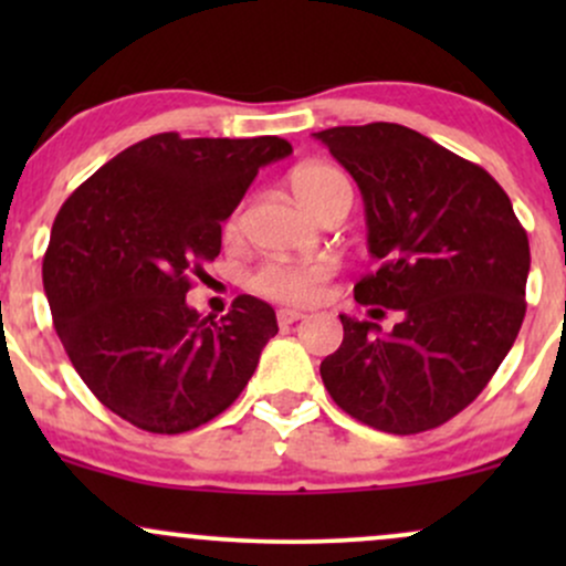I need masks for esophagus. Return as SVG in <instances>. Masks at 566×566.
I'll return each instance as SVG.
<instances>
[{"label":"esophagus","instance_id":"obj_1","mask_svg":"<svg viewBox=\"0 0 566 566\" xmlns=\"http://www.w3.org/2000/svg\"><path fill=\"white\" fill-rule=\"evenodd\" d=\"M305 314H301V311H295V308H279L276 311V322L282 324V327H290V324H295V322H301Z\"/></svg>","mask_w":566,"mask_h":566}]
</instances>
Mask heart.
<instances>
[{"label": "heart", "mask_w": 566, "mask_h": 566, "mask_svg": "<svg viewBox=\"0 0 566 566\" xmlns=\"http://www.w3.org/2000/svg\"><path fill=\"white\" fill-rule=\"evenodd\" d=\"M290 188L295 199L308 212L322 218V212L337 199L348 197L350 184L337 167L324 161H308L301 165L290 178ZM244 229V207H237L226 220V237L237 239ZM335 274L333 263L327 261H271L261 265L250 279L258 295L274 303L287 305H311L322 297L324 284Z\"/></svg>", "instance_id": "obj_1"}]
</instances>
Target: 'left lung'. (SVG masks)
<instances>
[{
    "mask_svg": "<svg viewBox=\"0 0 566 566\" xmlns=\"http://www.w3.org/2000/svg\"><path fill=\"white\" fill-rule=\"evenodd\" d=\"M314 138L365 199L378 271L356 284V301L401 314L391 333L340 316V348L319 367L324 386L378 431L437 428L484 391L516 340L527 231L490 172L415 129L373 122Z\"/></svg>",
    "mask_w": 566,
    "mask_h": 566,
    "instance_id": "left-lung-1",
    "label": "left lung"
}]
</instances>
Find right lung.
Wrapping results in <instances>:
<instances>
[{"label":"right lung","instance_id":"right-lung-1","mask_svg":"<svg viewBox=\"0 0 566 566\" xmlns=\"http://www.w3.org/2000/svg\"><path fill=\"white\" fill-rule=\"evenodd\" d=\"M276 135L161 133L116 154L63 201L42 282L55 333L101 405L151 433H184L229 409L279 333L269 303L226 316L186 303L220 252V223L261 167L290 157Z\"/></svg>","mask_w":566,"mask_h":566}]
</instances>
